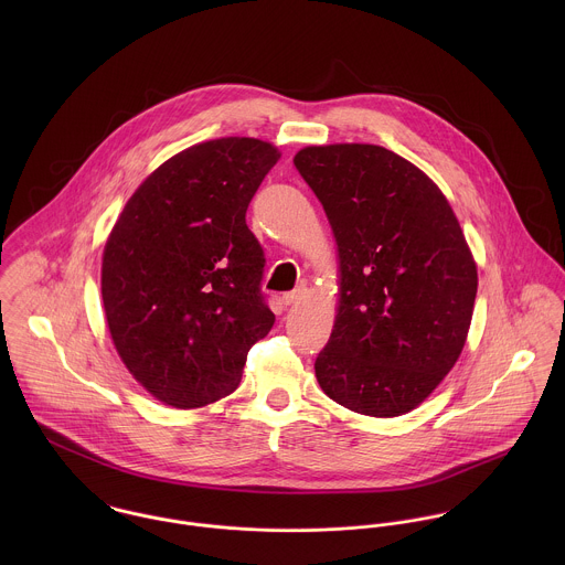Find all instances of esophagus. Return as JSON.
Wrapping results in <instances>:
<instances>
[{
  "instance_id": "esophagus-1",
  "label": "esophagus",
  "mask_w": 565,
  "mask_h": 565,
  "mask_svg": "<svg viewBox=\"0 0 565 565\" xmlns=\"http://www.w3.org/2000/svg\"><path fill=\"white\" fill-rule=\"evenodd\" d=\"M302 298H305V287H298V289H294V291H289V294L282 296V305H285V307H291V305L300 302Z\"/></svg>"
}]
</instances>
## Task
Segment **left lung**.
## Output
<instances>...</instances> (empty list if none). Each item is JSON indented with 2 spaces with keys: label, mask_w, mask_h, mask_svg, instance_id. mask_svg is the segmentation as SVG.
<instances>
[{
  "label": "left lung",
  "mask_w": 565,
  "mask_h": 565,
  "mask_svg": "<svg viewBox=\"0 0 565 565\" xmlns=\"http://www.w3.org/2000/svg\"><path fill=\"white\" fill-rule=\"evenodd\" d=\"M332 226L341 291L316 359L328 398L372 417L415 408L457 363L477 298V265L437 184L365 143L294 159Z\"/></svg>",
  "instance_id": "obj_1"
}]
</instances>
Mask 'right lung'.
Wrapping results in <instances>:
<instances>
[{
    "instance_id": "add662e5",
    "label": "right lung",
    "mask_w": 565,
    "mask_h": 565,
    "mask_svg": "<svg viewBox=\"0 0 565 565\" xmlns=\"http://www.w3.org/2000/svg\"><path fill=\"white\" fill-rule=\"evenodd\" d=\"M278 159L247 137L193 146L135 191L106 242L113 343L161 403L195 408L233 394L249 348L274 326L245 211Z\"/></svg>"
}]
</instances>
